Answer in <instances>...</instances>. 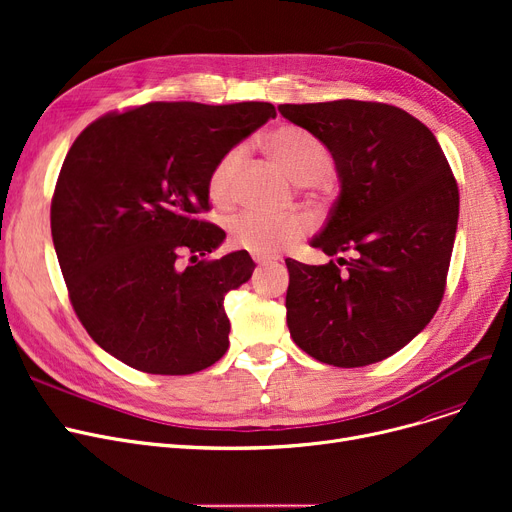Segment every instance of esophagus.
I'll return each instance as SVG.
<instances>
[{
    "label": "esophagus",
    "mask_w": 512,
    "mask_h": 512,
    "mask_svg": "<svg viewBox=\"0 0 512 512\" xmlns=\"http://www.w3.org/2000/svg\"><path fill=\"white\" fill-rule=\"evenodd\" d=\"M253 259H255V263H259V265H265V263H272V261H274L272 255H265V253H253Z\"/></svg>",
    "instance_id": "1"
}]
</instances>
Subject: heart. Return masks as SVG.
<instances>
[{
    "label": "heart",
    "instance_id": "heart-1",
    "mask_svg": "<svg viewBox=\"0 0 512 512\" xmlns=\"http://www.w3.org/2000/svg\"><path fill=\"white\" fill-rule=\"evenodd\" d=\"M263 147L299 184H317L332 172V159L326 147L301 128L280 126L267 132ZM242 159H245V149L234 147L213 166L207 180V195L215 205H226L232 201L234 178ZM311 228V218L303 213L280 215L253 209L242 211L228 224L230 238L236 247L265 255L276 253L284 245L303 238Z\"/></svg>",
    "mask_w": 512,
    "mask_h": 512
}]
</instances>
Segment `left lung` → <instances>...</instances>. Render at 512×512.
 <instances>
[{
    "label": "left lung",
    "instance_id": "8db88e82",
    "mask_svg": "<svg viewBox=\"0 0 512 512\" xmlns=\"http://www.w3.org/2000/svg\"><path fill=\"white\" fill-rule=\"evenodd\" d=\"M278 110L324 143L336 164L340 193L309 245L328 257L351 255L326 265L286 259L290 336L334 367L378 363L440 307L459 186L432 130L394 105L340 99Z\"/></svg>",
    "mask_w": 512,
    "mask_h": 512
}]
</instances>
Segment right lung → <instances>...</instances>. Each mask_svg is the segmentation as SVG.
Here are the masks:
<instances>
[{"label": "right lung", "mask_w": 512, "mask_h": 512, "mask_svg": "<svg viewBox=\"0 0 512 512\" xmlns=\"http://www.w3.org/2000/svg\"><path fill=\"white\" fill-rule=\"evenodd\" d=\"M272 103H147L78 134L51 201V236L72 307L118 361L155 375L207 369L228 351L224 299L253 276L247 251L205 255L226 232L201 220L213 166Z\"/></svg>", "instance_id": "1"}]
</instances>
